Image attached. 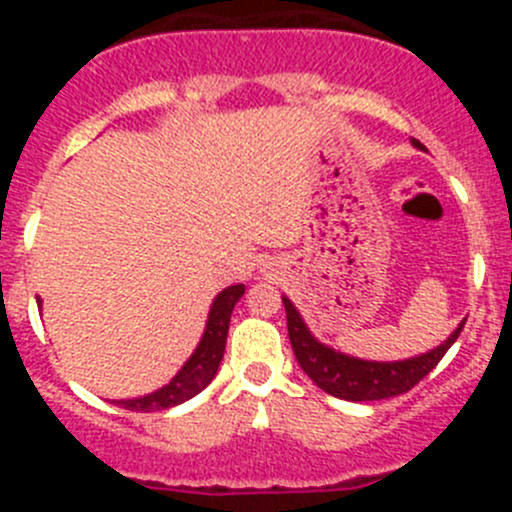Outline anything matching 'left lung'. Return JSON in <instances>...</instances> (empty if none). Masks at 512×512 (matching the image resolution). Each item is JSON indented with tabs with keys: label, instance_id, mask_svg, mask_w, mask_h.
Returning <instances> with one entry per match:
<instances>
[{
	"label": "left lung",
	"instance_id": "obj_1",
	"mask_svg": "<svg viewBox=\"0 0 512 512\" xmlns=\"http://www.w3.org/2000/svg\"><path fill=\"white\" fill-rule=\"evenodd\" d=\"M414 146L421 148V143L414 141ZM282 302H285L287 312L289 342H292L294 356H297L302 371L319 389L344 401H379L411 391L428 371L436 369V364L451 349V344L456 342L463 324H466V319H463L456 332L441 347L431 349L428 354L406 361H364L319 344L309 334L307 324L302 322L294 304L287 297H282Z\"/></svg>",
	"mask_w": 512,
	"mask_h": 512
}]
</instances>
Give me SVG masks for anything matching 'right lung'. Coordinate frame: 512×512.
I'll list each match as a JSON object with an SVG mask.
<instances>
[{
  "label": "right lung",
  "instance_id": "obj_1",
  "mask_svg": "<svg viewBox=\"0 0 512 512\" xmlns=\"http://www.w3.org/2000/svg\"><path fill=\"white\" fill-rule=\"evenodd\" d=\"M242 294H245V285H232L215 297L198 349H195V354L185 361L183 369L178 371V376H175L168 386H163V389L153 391V394L148 396H141V399L116 401V404H121L123 409L128 411L148 414V411H163L170 409V406H178L183 404V401L193 399L195 394H200V391L215 379V374H218V366L225 354L230 314Z\"/></svg>",
  "mask_w": 512,
  "mask_h": 512
}]
</instances>
